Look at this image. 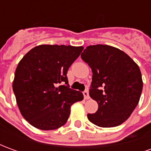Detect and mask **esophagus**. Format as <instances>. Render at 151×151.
I'll return each mask as SVG.
<instances>
[{"instance_id":"34e87169","label":"esophagus","mask_w":151,"mask_h":151,"mask_svg":"<svg viewBox=\"0 0 151 151\" xmlns=\"http://www.w3.org/2000/svg\"><path fill=\"white\" fill-rule=\"evenodd\" d=\"M83 95H84V99H90V95H89V93L87 91H85L83 92Z\"/></svg>"}]
</instances>
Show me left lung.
Returning a JSON list of instances; mask_svg holds the SVG:
<instances>
[{"label": "left lung", "instance_id": "8db88e82", "mask_svg": "<svg viewBox=\"0 0 151 151\" xmlns=\"http://www.w3.org/2000/svg\"><path fill=\"white\" fill-rule=\"evenodd\" d=\"M91 68L90 96L98 103L88 120L95 125L111 128L130 116L138 104L143 82L138 65L126 53L109 45H91L81 54Z\"/></svg>", "mask_w": 151, "mask_h": 151}]
</instances>
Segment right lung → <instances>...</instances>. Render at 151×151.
Returning a JSON list of instances; mask_svg holds the SVG:
<instances>
[{"label":"right lung","instance_id":"add662e5","mask_svg":"<svg viewBox=\"0 0 151 151\" xmlns=\"http://www.w3.org/2000/svg\"><path fill=\"white\" fill-rule=\"evenodd\" d=\"M82 50V46L42 44L19 61L13 91L19 111L32 126L42 130L63 126L72 104L83 99L82 92L69 88L67 78L68 69Z\"/></svg>","mask_w":151,"mask_h":151}]
</instances>
